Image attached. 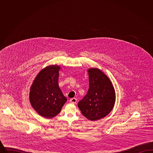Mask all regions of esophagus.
Instances as JSON below:
<instances>
[{
    "mask_svg": "<svg viewBox=\"0 0 153 153\" xmlns=\"http://www.w3.org/2000/svg\"><path fill=\"white\" fill-rule=\"evenodd\" d=\"M70 102H72V103H76V102H77V99H76V98L73 97V98L71 99L70 100Z\"/></svg>",
    "mask_w": 153,
    "mask_h": 153,
    "instance_id": "34e87169",
    "label": "esophagus"
}]
</instances>
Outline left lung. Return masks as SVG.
<instances>
[{"mask_svg": "<svg viewBox=\"0 0 153 153\" xmlns=\"http://www.w3.org/2000/svg\"><path fill=\"white\" fill-rule=\"evenodd\" d=\"M89 89L78 103L82 114L91 121L106 117L113 109L115 92L109 78L97 68L88 70Z\"/></svg>", "mask_w": 153, "mask_h": 153, "instance_id": "obj_1", "label": "left lung"}]
</instances>
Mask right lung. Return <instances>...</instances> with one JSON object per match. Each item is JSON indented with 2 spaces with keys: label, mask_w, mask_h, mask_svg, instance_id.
I'll use <instances>...</instances> for the list:
<instances>
[{
  "label": "right lung",
  "mask_w": 153,
  "mask_h": 153,
  "mask_svg": "<svg viewBox=\"0 0 153 153\" xmlns=\"http://www.w3.org/2000/svg\"><path fill=\"white\" fill-rule=\"evenodd\" d=\"M60 69L58 65L46 66L37 74L30 87V102L41 117H56L67 101L58 86Z\"/></svg>",
  "instance_id": "add662e5"
}]
</instances>
